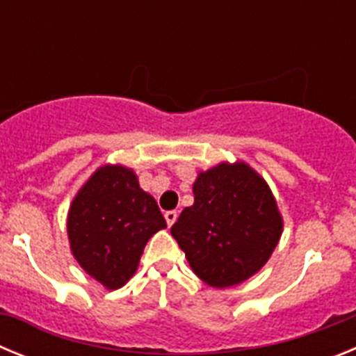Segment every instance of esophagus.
Listing matches in <instances>:
<instances>
[{
	"instance_id": "34e87169",
	"label": "esophagus",
	"mask_w": 356,
	"mask_h": 356,
	"mask_svg": "<svg viewBox=\"0 0 356 356\" xmlns=\"http://www.w3.org/2000/svg\"><path fill=\"white\" fill-rule=\"evenodd\" d=\"M163 217H165L168 225L172 226V225H175V221H176V217H178V212H176V210H168V212L163 213Z\"/></svg>"
}]
</instances>
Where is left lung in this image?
<instances>
[{
  "instance_id": "1",
  "label": "left lung",
  "mask_w": 356,
  "mask_h": 356,
  "mask_svg": "<svg viewBox=\"0 0 356 356\" xmlns=\"http://www.w3.org/2000/svg\"><path fill=\"white\" fill-rule=\"evenodd\" d=\"M194 205L171 235L205 284L237 285L269 260L282 235V216L266 181L246 163H221L197 176Z\"/></svg>"
}]
</instances>
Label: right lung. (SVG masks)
I'll use <instances>...</instances> for the list:
<instances>
[{
	"instance_id": "obj_1",
	"label": "right lung",
	"mask_w": 356,
	"mask_h": 356,
	"mask_svg": "<svg viewBox=\"0 0 356 356\" xmlns=\"http://www.w3.org/2000/svg\"><path fill=\"white\" fill-rule=\"evenodd\" d=\"M165 226L156 201L139 187L134 171L121 165L97 169L67 217L72 254L112 291L131 278L146 242Z\"/></svg>"
}]
</instances>
